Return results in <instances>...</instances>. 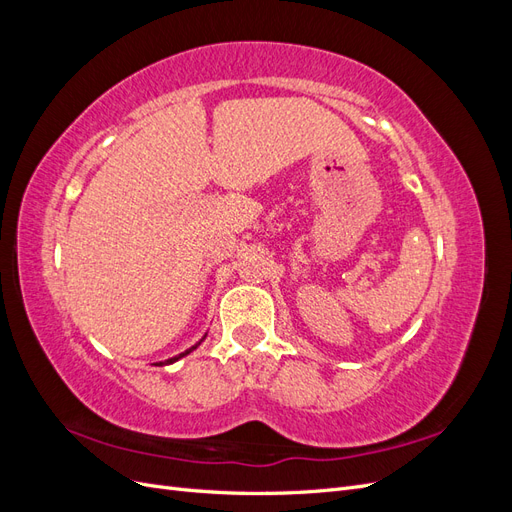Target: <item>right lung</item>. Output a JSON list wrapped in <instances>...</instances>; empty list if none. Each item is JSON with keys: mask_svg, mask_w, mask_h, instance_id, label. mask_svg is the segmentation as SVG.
<instances>
[{"mask_svg": "<svg viewBox=\"0 0 512 512\" xmlns=\"http://www.w3.org/2000/svg\"><path fill=\"white\" fill-rule=\"evenodd\" d=\"M205 337H207V333H205V335H203V339H200V342H198V344H194L192 348H188V350H185V352H181V354L173 356V359H166V361H160V363H156V365H173V363H177L179 359H183V356H185V354H190L192 350H196V348H198L200 344H203V342H205Z\"/></svg>", "mask_w": 512, "mask_h": 512, "instance_id": "right-lung-1", "label": "right lung"}]
</instances>
